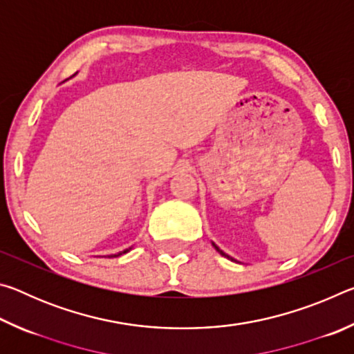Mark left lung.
Returning <instances> with one entry per match:
<instances>
[{
    "mask_svg": "<svg viewBox=\"0 0 354 354\" xmlns=\"http://www.w3.org/2000/svg\"><path fill=\"white\" fill-rule=\"evenodd\" d=\"M212 245H214V247H215V250H217V251H218V253H220L221 256H225V257H227V259H231V257H230V256H227L226 253H223V251H221V250H220V248L217 247V245H215V243H212Z\"/></svg>",
    "mask_w": 354,
    "mask_h": 354,
    "instance_id": "8db88e82",
    "label": "left lung"
}]
</instances>
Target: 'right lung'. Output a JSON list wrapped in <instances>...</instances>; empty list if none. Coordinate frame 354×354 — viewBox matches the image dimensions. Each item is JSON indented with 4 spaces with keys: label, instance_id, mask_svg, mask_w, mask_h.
<instances>
[{
    "label": "right lung",
    "instance_id": "add662e5",
    "mask_svg": "<svg viewBox=\"0 0 354 354\" xmlns=\"http://www.w3.org/2000/svg\"><path fill=\"white\" fill-rule=\"evenodd\" d=\"M131 248H133V247H129V248H127V250H123V251H120V253L118 254H111L109 257H117V256H122V254H124V253H128V251L131 250Z\"/></svg>",
    "mask_w": 354,
    "mask_h": 354
}]
</instances>
